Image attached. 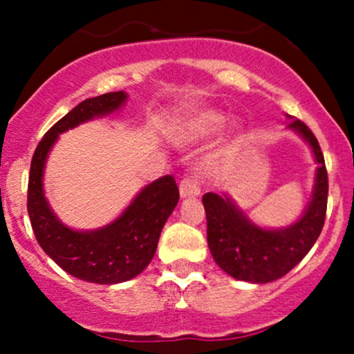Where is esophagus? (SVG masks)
I'll list each match as a JSON object with an SVG mask.
<instances>
[{"mask_svg": "<svg viewBox=\"0 0 354 354\" xmlns=\"http://www.w3.org/2000/svg\"><path fill=\"white\" fill-rule=\"evenodd\" d=\"M200 191H201L200 183H198L196 178H193V176L183 178L180 183V193L183 198L198 196V194H200Z\"/></svg>", "mask_w": 354, "mask_h": 354, "instance_id": "esophagus-1", "label": "esophagus"}]
</instances>
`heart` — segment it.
Listing matches in <instances>:
<instances>
[{"label":"heart","mask_w":354,"mask_h":354,"mask_svg":"<svg viewBox=\"0 0 354 354\" xmlns=\"http://www.w3.org/2000/svg\"><path fill=\"white\" fill-rule=\"evenodd\" d=\"M226 123V116L221 113L213 111V109H203V111L194 113L189 118L188 126L191 131L198 136H206L211 133H216Z\"/></svg>","instance_id":"1"}]
</instances>
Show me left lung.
<instances>
[{"mask_svg":"<svg viewBox=\"0 0 354 354\" xmlns=\"http://www.w3.org/2000/svg\"><path fill=\"white\" fill-rule=\"evenodd\" d=\"M290 128L310 143L319 163L313 200L306 213L293 226L278 231L251 225L228 198L206 193V234L214 261L236 279L270 283L281 278L298 265L318 239L326 218L328 171L318 140L301 120H293Z\"/></svg>","mask_w":354,"mask_h":354,"instance_id":"1","label":"left lung"}]
</instances>
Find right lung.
Segmentation results:
<instances>
[{"label":"right lung","mask_w":354,"mask_h":354,"mask_svg":"<svg viewBox=\"0 0 354 354\" xmlns=\"http://www.w3.org/2000/svg\"><path fill=\"white\" fill-rule=\"evenodd\" d=\"M124 100L123 91H113L81 101L48 129L31 158L26 205L35 236L56 265L89 283L115 284L140 274L153 259L161 230L180 200L174 178L163 176L146 186L115 223L88 233L61 225L44 200V161L59 133L115 111Z\"/></svg>","instance_id":"add662e5"}]
</instances>
